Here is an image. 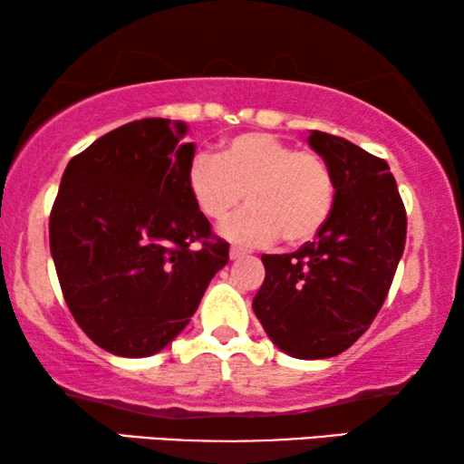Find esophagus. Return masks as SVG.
<instances>
[{
  "mask_svg": "<svg viewBox=\"0 0 464 464\" xmlns=\"http://www.w3.org/2000/svg\"><path fill=\"white\" fill-rule=\"evenodd\" d=\"M245 256H246V251L240 249V246H237V245L230 249V259H243Z\"/></svg>",
  "mask_w": 464,
  "mask_h": 464,
  "instance_id": "esophagus-1",
  "label": "esophagus"
}]
</instances>
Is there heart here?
Returning a JSON list of instances; mask_svg holds the SVG:
<instances>
[{
    "label": "heart",
    "mask_w": 464,
    "mask_h": 464,
    "mask_svg": "<svg viewBox=\"0 0 464 464\" xmlns=\"http://www.w3.org/2000/svg\"><path fill=\"white\" fill-rule=\"evenodd\" d=\"M188 189L208 221H224L246 198L249 208L221 227L234 243L287 245L313 240L334 208V179L319 154L295 150L270 132H243L218 156L200 154L188 167Z\"/></svg>",
    "instance_id": "b5f03b06"
}]
</instances>
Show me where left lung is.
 I'll return each mask as SVG.
<instances>
[{
    "instance_id": "obj_1",
    "label": "left lung",
    "mask_w": 464,
    "mask_h": 464,
    "mask_svg": "<svg viewBox=\"0 0 464 464\" xmlns=\"http://www.w3.org/2000/svg\"><path fill=\"white\" fill-rule=\"evenodd\" d=\"M308 145L332 173V215L297 251L262 256L253 313L283 353L327 359L353 346L382 308L408 219L382 158L321 130H310Z\"/></svg>"
}]
</instances>
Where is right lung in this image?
Returning a JSON list of instances; mask_svg holds the SVG:
<instances>
[{"label": "right lung", "mask_w": 464, "mask_h": 464, "mask_svg": "<svg viewBox=\"0 0 464 464\" xmlns=\"http://www.w3.org/2000/svg\"><path fill=\"white\" fill-rule=\"evenodd\" d=\"M181 120L145 118L72 158L50 213V253L73 319L103 351L150 357L183 332L226 240L194 205Z\"/></svg>", "instance_id": "obj_1"}]
</instances>
